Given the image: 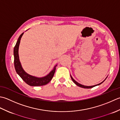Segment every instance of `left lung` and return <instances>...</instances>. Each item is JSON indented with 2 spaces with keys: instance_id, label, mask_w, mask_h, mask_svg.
I'll return each mask as SVG.
<instances>
[{
  "instance_id": "8db88e82",
  "label": "left lung",
  "mask_w": 120,
  "mask_h": 120,
  "mask_svg": "<svg viewBox=\"0 0 120 120\" xmlns=\"http://www.w3.org/2000/svg\"><path fill=\"white\" fill-rule=\"evenodd\" d=\"M70 77H71V79H72V80L73 81V82H74L77 85H78V86H80V87H83V88H85V89H90V88H92V87H94V86H97V85H100L101 84L102 82H104V81H105V80H106L105 79L103 82H102L101 83H99V84H96V85H93V86H85V85H82V84H80V83H78L76 81H75L74 79H73L72 78V77L70 75Z\"/></svg>"
}]
</instances>
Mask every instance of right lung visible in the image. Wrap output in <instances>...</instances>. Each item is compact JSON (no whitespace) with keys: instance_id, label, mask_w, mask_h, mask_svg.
<instances>
[{"instance_id":"right-lung-1","label":"right lung","mask_w":120,"mask_h":120,"mask_svg":"<svg viewBox=\"0 0 120 120\" xmlns=\"http://www.w3.org/2000/svg\"><path fill=\"white\" fill-rule=\"evenodd\" d=\"M23 34L24 33H23L19 36L14 48V64L16 72L20 76L22 79L24 81L26 82L29 85L33 86L45 85L48 84L49 82H50L51 79L53 78L55 71L56 65L55 66L54 69L49 73V74L44 77L37 78L27 74L25 71L23 70V68L22 67L19 56V43H20L21 39Z\"/></svg>"}]
</instances>
